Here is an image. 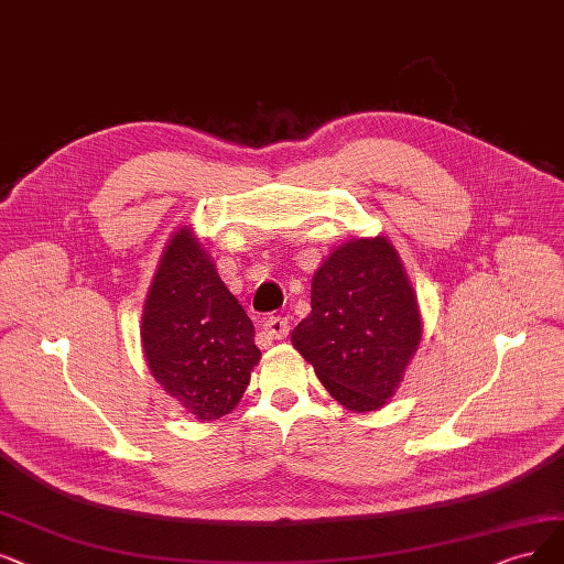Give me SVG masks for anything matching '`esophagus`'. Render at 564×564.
Returning <instances> with one entry per match:
<instances>
[{
  "instance_id": "1",
  "label": "esophagus",
  "mask_w": 564,
  "mask_h": 564,
  "mask_svg": "<svg viewBox=\"0 0 564 564\" xmlns=\"http://www.w3.org/2000/svg\"><path fill=\"white\" fill-rule=\"evenodd\" d=\"M261 330L270 337V340H284L289 335V319L286 317H268L261 324Z\"/></svg>"
}]
</instances>
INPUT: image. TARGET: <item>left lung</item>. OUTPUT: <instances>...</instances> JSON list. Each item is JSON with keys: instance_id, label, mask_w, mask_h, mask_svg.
I'll return each mask as SVG.
<instances>
[{"instance_id": "8db88e82", "label": "left lung", "mask_w": 564, "mask_h": 564, "mask_svg": "<svg viewBox=\"0 0 564 564\" xmlns=\"http://www.w3.org/2000/svg\"><path fill=\"white\" fill-rule=\"evenodd\" d=\"M421 340L414 289L387 238H354L312 278V312L291 343L354 412L384 408Z\"/></svg>"}]
</instances>
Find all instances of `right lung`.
<instances>
[{
  "label": "right lung",
  "mask_w": 564,
  "mask_h": 564,
  "mask_svg": "<svg viewBox=\"0 0 564 564\" xmlns=\"http://www.w3.org/2000/svg\"><path fill=\"white\" fill-rule=\"evenodd\" d=\"M141 337L152 377L200 421L236 408L261 358L252 319L187 227L156 268Z\"/></svg>",
  "instance_id": "1"
}]
</instances>
